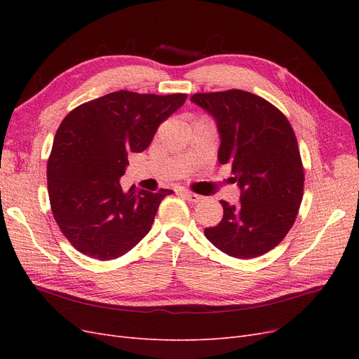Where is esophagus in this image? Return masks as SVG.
<instances>
[{"instance_id":"34e87169","label":"esophagus","mask_w":359,"mask_h":359,"mask_svg":"<svg viewBox=\"0 0 359 359\" xmlns=\"http://www.w3.org/2000/svg\"><path fill=\"white\" fill-rule=\"evenodd\" d=\"M182 196L186 198L189 202H193V203H196V202H199V201H201V196H199V194L193 193V191H189V190H182Z\"/></svg>"}]
</instances>
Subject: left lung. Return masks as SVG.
<instances>
[{"label": "left lung", "instance_id": "1", "mask_svg": "<svg viewBox=\"0 0 359 359\" xmlns=\"http://www.w3.org/2000/svg\"><path fill=\"white\" fill-rule=\"evenodd\" d=\"M191 102L215 118L219 161L231 165L241 189L236 205L220 201L223 219L206 227V240L238 259L262 256L285 240L302 201L304 166L293 128L273 103L247 91L198 93Z\"/></svg>", "mask_w": 359, "mask_h": 359}]
</instances>
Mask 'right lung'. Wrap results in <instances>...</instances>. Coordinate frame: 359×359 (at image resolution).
Segmentation results:
<instances>
[{
  "label": "right lung",
  "instance_id": "obj_1",
  "mask_svg": "<svg viewBox=\"0 0 359 359\" xmlns=\"http://www.w3.org/2000/svg\"><path fill=\"white\" fill-rule=\"evenodd\" d=\"M187 94L115 91L79 104L60 124L48 160L50 210L69 243L112 260L149 232L168 189L124 193L130 153H142Z\"/></svg>",
  "mask_w": 359,
  "mask_h": 359
}]
</instances>
